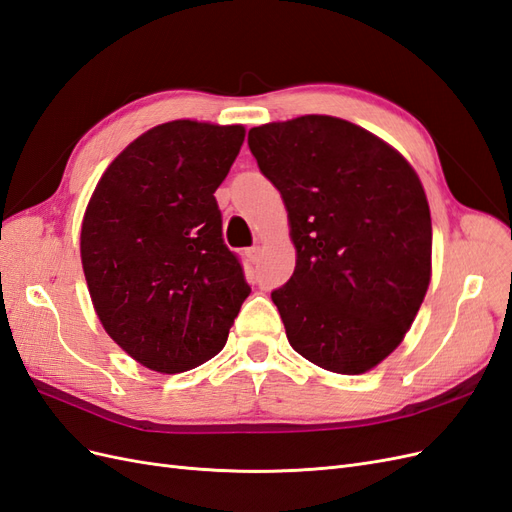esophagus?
<instances>
[{"instance_id":"esophagus-1","label":"esophagus","mask_w":512,"mask_h":512,"mask_svg":"<svg viewBox=\"0 0 512 512\" xmlns=\"http://www.w3.org/2000/svg\"><path fill=\"white\" fill-rule=\"evenodd\" d=\"M258 254H260V247L258 245H252V247H247V250H245V258L250 260V262H256Z\"/></svg>"}]
</instances>
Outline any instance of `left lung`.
I'll return each mask as SVG.
<instances>
[{
	"label": "left lung",
	"mask_w": 512,
	"mask_h": 512,
	"mask_svg": "<svg viewBox=\"0 0 512 512\" xmlns=\"http://www.w3.org/2000/svg\"><path fill=\"white\" fill-rule=\"evenodd\" d=\"M280 190L297 247L271 292L290 346L335 374H363L404 339L431 277V215L414 168L350 121L305 115L247 134Z\"/></svg>",
	"instance_id": "1"
}]
</instances>
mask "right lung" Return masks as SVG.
Wrapping results in <instances>:
<instances>
[{"label":"right lung","mask_w":512,"mask_h":512,"mask_svg":"<svg viewBox=\"0 0 512 512\" xmlns=\"http://www.w3.org/2000/svg\"><path fill=\"white\" fill-rule=\"evenodd\" d=\"M243 138V126L162 123L119 153L87 205L81 260L96 314L160 374L213 359L252 290L213 196Z\"/></svg>","instance_id":"add662e5"}]
</instances>
